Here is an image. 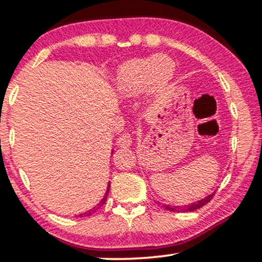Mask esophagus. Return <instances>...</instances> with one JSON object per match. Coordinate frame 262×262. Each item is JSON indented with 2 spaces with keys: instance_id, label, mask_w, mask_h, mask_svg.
Masks as SVG:
<instances>
[{
  "instance_id": "34e87169",
  "label": "esophagus",
  "mask_w": 262,
  "mask_h": 262,
  "mask_svg": "<svg viewBox=\"0 0 262 262\" xmlns=\"http://www.w3.org/2000/svg\"><path fill=\"white\" fill-rule=\"evenodd\" d=\"M132 140H133L132 136H130L129 134H128V133H125V134H122V135L119 136L117 143H118L119 147H121V148H128V147H129V145H132V143H133Z\"/></svg>"
}]
</instances>
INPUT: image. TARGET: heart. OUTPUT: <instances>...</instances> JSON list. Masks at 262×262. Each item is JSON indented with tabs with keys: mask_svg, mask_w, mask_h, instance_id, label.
<instances>
[{
	"mask_svg": "<svg viewBox=\"0 0 262 262\" xmlns=\"http://www.w3.org/2000/svg\"><path fill=\"white\" fill-rule=\"evenodd\" d=\"M174 62L166 55L137 57L127 61L119 69L115 86L119 95L130 98L148 86L150 92L162 91L174 75Z\"/></svg>",
	"mask_w": 262,
	"mask_h": 262,
	"instance_id": "1",
	"label": "heart"
}]
</instances>
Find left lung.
<instances>
[{"label":"left lung","instance_id":"obj_1","mask_svg":"<svg viewBox=\"0 0 262 262\" xmlns=\"http://www.w3.org/2000/svg\"><path fill=\"white\" fill-rule=\"evenodd\" d=\"M215 195V192H212L211 194L207 195L206 198L201 199V200H199L196 202H193L190 203V205H185V206H170V205H163V208L165 210H168V211H194L199 209V208H201L202 206H205L206 203L209 202L212 196Z\"/></svg>","mask_w":262,"mask_h":262}]
</instances>
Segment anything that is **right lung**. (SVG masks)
Returning a JSON list of instances; mask_svg holds the SVG:
<instances>
[{"label": "right lung", "mask_w": 262, "mask_h": 262, "mask_svg": "<svg viewBox=\"0 0 262 262\" xmlns=\"http://www.w3.org/2000/svg\"><path fill=\"white\" fill-rule=\"evenodd\" d=\"M112 152H113V150H112ZM108 192H110V183H108V186H107V189H106V193H105V195H104V198L101 199V200H100V202L98 203V205H97L96 207L92 208V209L88 210V211H85V212H83V214H79L78 216H79V217H86V216H90V215L94 214V212H96V210H97V209H99V208H100L101 206H103L104 203L106 202V199H107Z\"/></svg>", "instance_id": "right-lung-1"}]
</instances>
